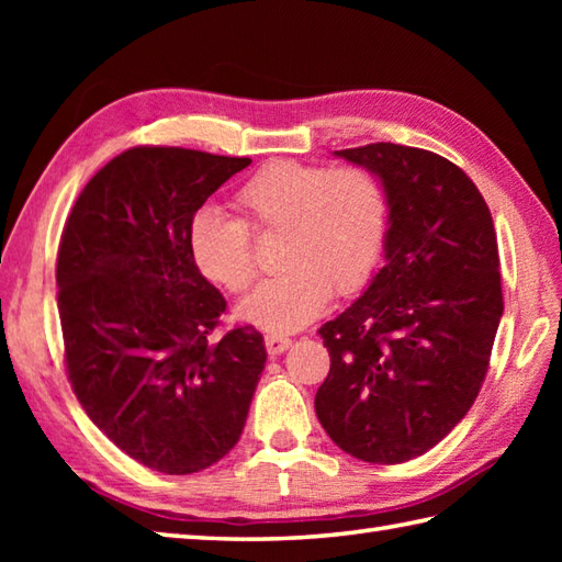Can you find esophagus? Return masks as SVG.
<instances>
[{
  "instance_id": "34e87169",
  "label": "esophagus",
  "mask_w": 562,
  "mask_h": 562,
  "mask_svg": "<svg viewBox=\"0 0 562 562\" xmlns=\"http://www.w3.org/2000/svg\"><path fill=\"white\" fill-rule=\"evenodd\" d=\"M292 340L288 336H278V333H270V336H266V348L270 355H282L284 350H290Z\"/></svg>"
}]
</instances>
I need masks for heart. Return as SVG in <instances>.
I'll list each match as a JSON object with an SVG mask.
<instances>
[{
    "mask_svg": "<svg viewBox=\"0 0 562 562\" xmlns=\"http://www.w3.org/2000/svg\"><path fill=\"white\" fill-rule=\"evenodd\" d=\"M244 224L202 210L190 224V254L205 278L229 292L254 282L248 232H282L278 278L238 306L248 324L292 333L314 321L330 294H352L372 274L386 234V198L362 169H321L292 159L262 166L234 198Z\"/></svg>",
    "mask_w": 562,
    "mask_h": 562,
    "instance_id": "1",
    "label": "heart"
}]
</instances>
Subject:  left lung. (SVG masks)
Instances as JSON below:
<instances>
[{"label": "left lung", "mask_w": 562, "mask_h": 562, "mask_svg": "<svg viewBox=\"0 0 562 562\" xmlns=\"http://www.w3.org/2000/svg\"><path fill=\"white\" fill-rule=\"evenodd\" d=\"M381 183L384 268L318 328L330 372L316 393L328 437L369 463L432 449L469 413L503 318L491 210L439 154L376 142L333 151Z\"/></svg>", "instance_id": "8db88e82"}]
</instances>
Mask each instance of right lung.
<instances>
[{"mask_svg": "<svg viewBox=\"0 0 562 562\" xmlns=\"http://www.w3.org/2000/svg\"><path fill=\"white\" fill-rule=\"evenodd\" d=\"M250 159L135 147L71 207L57 254L67 374L91 423L147 469L188 475L244 432L266 369L254 326L212 340L226 302L190 254L205 200Z\"/></svg>", "mask_w": 562, "mask_h": 562, "instance_id": "obj_1", "label": "right lung"}]
</instances>
